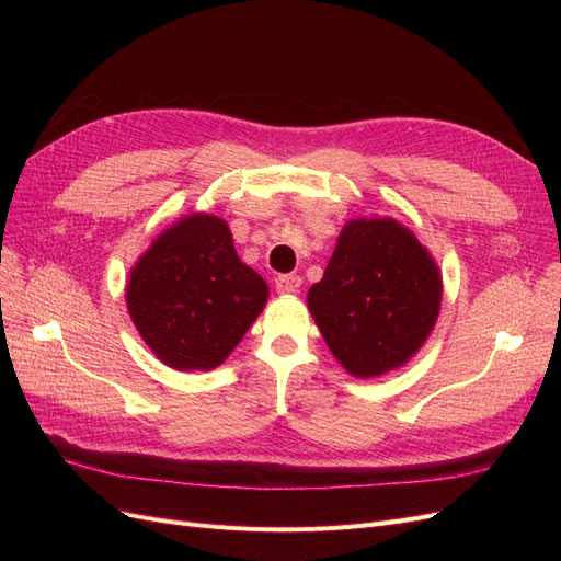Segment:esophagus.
Wrapping results in <instances>:
<instances>
[{"instance_id": "esophagus-1", "label": "esophagus", "mask_w": 561, "mask_h": 561, "mask_svg": "<svg viewBox=\"0 0 561 561\" xmlns=\"http://www.w3.org/2000/svg\"><path fill=\"white\" fill-rule=\"evenodd\" d=\"M301 287V276L297 274H283L276 278V293L280 295H295Z\"/></svg>"}]
</instances>
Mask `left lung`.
<instances>
[{
	"mask_svg": "<svg viewBox=\"0 0 561 561\" xmlns=\"http://www.w3.org/2000/svg\"><path fill=\"white\" fill-rule=\"evenodd\" d=\"M307 301L348 375L381 377L428 339L443 301V274L410 229L390 217H360L339 233Z\"/></svg>",
	"mask_w": 561,
	"mask_h": 561,
	"instance_id": "1",
	"label": "left lung"
}]
</instances>
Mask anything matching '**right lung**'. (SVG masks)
<instances>
[{
  "label": "right lung",
  "instance_id": "right-lung-1",
  "mask_svg": "<svg viewBox=\"0 0 561 561\" xmlns=\"http://www.w3.org/2000/svg\"><path fill=\"white\" fill-rule=\"evenodd\" d=\"M268 285L239 260L225 219L182 217L133 266L128 313L157 358L180 371L227 360L264 309Z\"/></svg>",
  "mask_w": 561,
  "mask_h": 561
}]
</instances>
